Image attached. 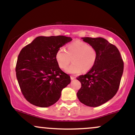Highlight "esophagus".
Returning a JSON list of instances; mask_svg holds the SVG:
<instances>
[{
	"label": "esophagus",
	"mask_w": 135,
	"mask_h": 135,
	"mask_svg": "<svg viewBox=\"0 0 135 135\" xmlns=\"http://www.w3.org/2000/svg\"><path fill=\"white\" fill-rule=\"evenodd\" d=\"M70 79H71V80H74L75 79V77L74 76H70Z\"/></svg>",
	"instance_id": "1"
}]
</instances>
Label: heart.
Returning a JSON list of instances; mask_svg holds the SVG:
<instances>
[{"label":"heart","mask_w":135,"mask_h":135,"mask_svg":"<svg viewBox=\"0 0 135 135\" xmlns=\"http://www.w3.org/2000/svg\"><path fill=\"white\" fill-rule=\"evenodd\" d=\"M73 63L66 69L69 74H80L90 70L97 60V51L93 46L85 42L76 41L70 43L66 51L60 48L56 53V60L61 69H65L71 60Z\"/></svg>","instance_id":"obj_1"}]
</instances>
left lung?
<instances>
[{
	"label": "left lung",
	"instance_id": "obj_1",
	"mask_svg": "<svg viewBox=\"0 0 135 135\" xmlns=\"http://www.w3.org/2000/svg\"><path fill=\"white\" fill-rule=\"evenodd\" d=\"M83 40L95 48L97 60L87 74L77 78L81 83L77 96L83 104L96 107L106 103L117 93L124 62L117 47L105 38L84 37Z\"/></svg>",
	"mask_w": 135,
	"mask_h": 135
}]
</instances>
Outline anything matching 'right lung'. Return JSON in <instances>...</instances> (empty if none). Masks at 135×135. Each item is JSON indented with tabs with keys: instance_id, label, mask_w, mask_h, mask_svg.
Instances as JSON below:
<instances>
[{
	"instance_id": "right-lung-1",
	"label": "right lung",
	"mask_w": 135,
	"mask_h": 135,
	"mask_svg": "<svg viewBox=\"0 0 135 135\" xmlns=\"http://www.w3.org/2000/svg\"><path fill=\"white\" fill-rule=\"evenodd\" d=\"M72 40L63 35L40 36L21 50L16 77L23 95L31 104L40 107L55 104L70 83V77L59 67L56 53Z\"/></svg>"
}]
</instances>
